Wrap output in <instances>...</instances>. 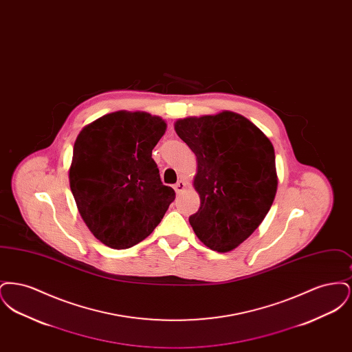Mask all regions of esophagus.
Listing matches in <instances>:
<instances>
[{
	"label": "esophagus",
	"instance_id": "esophagus-1",
	"mask_svg": "<svg viewBox=\"0 0 352 352\" xmlns=\"http://www.w3.org/2000/svg\"><path fill=\"white\" fill-rule=\"evenodd\" d=\"M184 188H186V182L182 179H179L177 184H174V190H175L177 194H181Z\"/></svg>",
	"mask_w": 352,
	"mask_h": 352
}]
</instances>
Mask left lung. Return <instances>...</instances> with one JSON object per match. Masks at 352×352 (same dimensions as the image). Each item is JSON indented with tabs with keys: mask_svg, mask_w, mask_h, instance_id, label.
<instances>
[{
	"mask_svg": "<svg viewBox=\"0 0 352 352\" xmlns=\"http://www.w3.org/2000/svg\"><path fill=\"white\" fill-rule=\"evenodd\" d=\"M175 132L198 161L194 186L201 207L188 218L190 224L208 248L232 251L254 232L274 201L273 145L234 112L178 120Z\"/></svg>",
	"mask_w": 352,
	"mask_h": 352,
	"instance_id": "obj_1",
	"label": "left lung"
}]
</instances>
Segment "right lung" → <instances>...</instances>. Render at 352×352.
I'll list each match as a JSON object with an SVG mask.
<instances>
[{"label":"right lung","mask_w":352,"mask_h":352,"mask_svg":"<svg viewBox=\"0 0 352 352\" xmlns=\"http://www.w3.org/2000/svg\"><path fill=\"white\" fill-rule=\"evenodd\" d=\"M165 131L162 118L120 111L98 118L78 135L69 187L87 227L102 244L115 250L138 244L175 199L151 158Z\"/></svg>","instance_id":"right-lung-1"}]
</instances>
